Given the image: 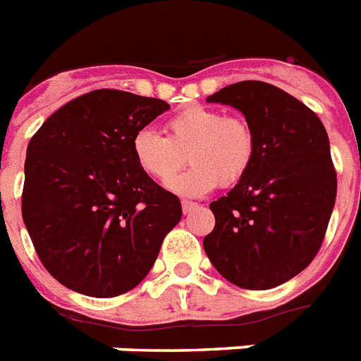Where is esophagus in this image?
I'll return each instance as SVG.
<instances>
[{
  "label": "esophagus",
  "instance_id": "esophagus-1",
  "mask_svg": "<svg viewBox=\"0 0 361 361\" xmlns=\"http://www.w3.org/2000/svg\"><path fill=\"white\" fill-rule=\"evenodd\" d=\"M181 208H183V214H191V212H195V209L198 208V204L189 202V200H183V202H181Z\"/></svg>",
  "mask_w": 361,
  "mask_h": 361
}]
</instances>
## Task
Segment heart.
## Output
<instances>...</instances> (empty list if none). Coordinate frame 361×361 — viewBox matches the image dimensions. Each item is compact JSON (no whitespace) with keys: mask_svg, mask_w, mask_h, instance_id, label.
Here are the masks:
<instances>
[{"mask_svg":"<svg viewBox=\"0 0 361 361\" xmlns=\"http://www.w3.org/2000/svg\"><path fill=\"white\" fill-rule=\"evenodd\" d=\"M130 147L138 169L163 185L177 175L187 157L193 169L169 187L181 197H202L217 185H234L247 174L257 140L245 118L192 104L166 121V136L140 129Z\"/></svg>","mask_w":361,"mask_h":361,"instance_id":"heart-1","label":"heart"}]
</instances>
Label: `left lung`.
<instances>
[{
	"mask_svg": "<svg viewBox=\"0 0 361 361\" xmlns=\"http://www.w3.org/2000/svg\"><path fill=\"white\" fill-rule=\"evenodd\" d=\"M208 101L240 110L257 149L238 185L209 204L215 226L204 251L232 285L268 290L307 268L324 241L337 195L328 133L309 106L266 82H238Z\"/></svg>",
	"mask_w": 361,
	"mask_h": 361,
	"instance_id": "left-lung-1",
	"label": "left lung"
}]
</instances>
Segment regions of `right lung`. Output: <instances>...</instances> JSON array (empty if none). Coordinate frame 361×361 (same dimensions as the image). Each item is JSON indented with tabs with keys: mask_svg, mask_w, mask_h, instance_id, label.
Segmentation results:
<instances>
[{
	"mask_svg": "<svg viewBox=\"0 0 361 361\" xmlns=\"http://www.w3.org/2000/svg\"><path fill=\"white\" fill-rule=\"evenodd\" d=\"M169 109L161 99L95 90L31 136L22 217L42 266L71 290H133L180 223V198L138 169L130 147L136 130Z\"/></svg>",
	"mask_w": 361,
	"mask_h": 361,
	"instance_id": "1",
	"label": "right lung"
}]
</instances>
